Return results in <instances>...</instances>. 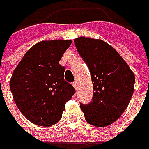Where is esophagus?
<instances>
[{"mask_svg": "<svg viewBox=\"0 0 149 149\" xmlns=\"http://www.w3.org/2000/svg\"><path fill=\"white\" fill-rule=\"evenodd\" d=\"M72 85H73V87H74L75 89H77V82H76V81L72 83Z\"/></svg>", "mask_w": 149, "mask_h": 149, "instance_id": "1", "label": "esophagus"}]
</instances>
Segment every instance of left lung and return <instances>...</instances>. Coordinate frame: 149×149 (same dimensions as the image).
Wrapping results in <instances>:
<instances>
[{
	"mask_svg": "<svg viewBox=\"0 0 149 149\" xmlns=\"http://www.w3.org/2000/svg\"><path fill=\"white\" fill-rule=\"evenodd\" d=\"M77 50L89 67L93 84V98L81 104L89 124L106 127L125 111L134 93L135 77L121 55L102 40L78 37Z\"/></svg>",
	"mask_w": 149,
	"mask_h": 149,
	"instance_id": "1",
	"label": "left lung"
}]
</instances>
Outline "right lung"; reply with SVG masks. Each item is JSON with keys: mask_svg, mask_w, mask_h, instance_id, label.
Returning a JSON list of instances; mask_svg holds the SVG:
<instances>
[{"mask_svg": "<svg viewBox=\"0 0 149 149\" xmlns=\"http://www.w3.org/2000/svg\"><path fill=\"white\" fill-rule=\"evenodd\" d=\"M69 40H44L33 45L15 69L10 90L16 106L31 123L43 127L57 123L65 103L75 94L74 87L64 79L59 65Z\"/></svg>", "mask_w": 149, "mask_h": 149, "instance_id": "obj_1", "label": "right lung"}]
</instances>
